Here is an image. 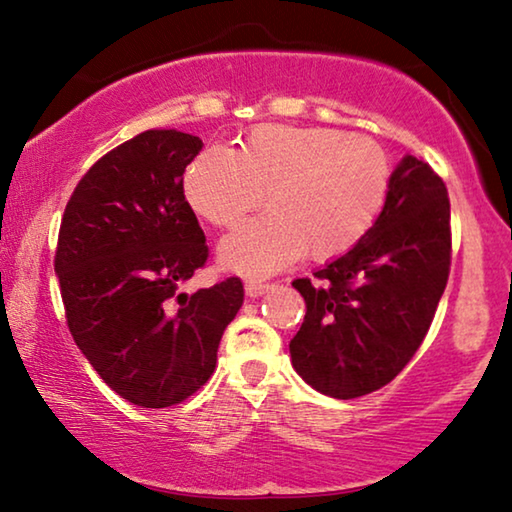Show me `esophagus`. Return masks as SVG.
Listing matches in <instances>:
<instances>
[{
	"mask_svg": "<svg viewBox=\"0 0 512 512\" xmlns=\"http://www.w3.org/2000/svg\"><path fill=\"white\" fill-rule=\"evenodd\" d=\"M269 287H271L269 282L253 278V280H248V282H246V294H248V296H262Z\"/></svg>",
	"mask_w": 512,
	"mask_h": 512,
	"instance_id": "esophagus-1",
	"label": "esophagus"
}]
</instances>
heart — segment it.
I'll return each mask as SVG.
<instances>
[{"instance_id": "obj_1", "label": "heart", "mask_w": 512, "mask_h": 512, "mask_svg": "<svg viewBox=\"0 0 512 512\" xmlns=\"http://www.w3.org/2000/svg\"><path fill=\"white\" fill-rule=\"evenodd\" d=\"M391 158L375 140L333 128L257 126L239 144L207 149L188 165L183 193L197 216L230 230L264 202L269 213L220 246L223 262L262 276L303 253H349L375 225L391 190Z\"/></svg>"}]
</instances>
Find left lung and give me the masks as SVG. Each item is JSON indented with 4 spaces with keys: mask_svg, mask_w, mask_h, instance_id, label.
Here are the masks:
<instances>
[{
    "mask_svg": "<svg viewBox=\"0 0 512 512\" xmlns=\"http://www.w3.org/2000/svg\"><path fill=\"white\" fill-rule=\"evenodd\" d=\"M451 253L446 183L423 160L404 156L370 232L315 278L292 282L305 301L289 342L294 370L338 400L391 384L430 331Z\"/></svg>",
    "mask_w": 512,
    "mask_h": 512,
    "instance_id": "1",
    "label": "left lung"
}]
</instances>
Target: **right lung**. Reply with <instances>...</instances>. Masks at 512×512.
<instances>
[{
	"label": "right lung",
	"instance_id": "right-lung-1",
	"mask_svg": "<svg viewBox=\"0 0 512 512\" xmlns=\"http://www.w3.org/2000/svg\"><path fill=\"white\" fill-rule=\"evenodd\" d=\"M200 151V137L174 128L135 135L89 167L61 218L55 271L68 331L98 377L137 407H172L207 384L243 303L236 276L183 292L209 259L183 195Z\"/></svg>",
	"mask_w": 512,
	"mask_h": 512
}]
</instances>
